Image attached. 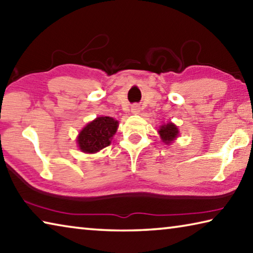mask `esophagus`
<instances>
[{
    "label": "esophagus",
    "instance_id": "esophagus-1",
    "mask_svg": "<svg viewBox=\"0 0 253 253\" xmlns=\"http://www.w3.org/2000/svg\"><path fill=\"white\" fill-rule=\"evenodd\" d=\"M140 111V108H139V106H137V105H134L131 107V113L132 114H138Z\"/></svg>",
    "mask_w": 253,
    "mask_h": 253
}]
</instances>
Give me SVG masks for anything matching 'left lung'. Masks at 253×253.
Here are the masks:
<instances>
[{
	"instance_id": "8db88e82",
	"label": "left lung",
	"mask_w": 253,
	"mask_h": 253,
	"mask_svg": "<svg viewBox=\"0 0 253 253\" xmlns=\"http://www.w3.org/2000/svg\"><path fill=\"white\" fill-rule=\"evenodd\" d=\"M158 132H160V136L163 142L166 145H169L170 143H173V140L178 136V128L176 125H174L173 123H168L160 127Z\"/></svg>"
}]
</instances>
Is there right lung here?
Segmentation results:
<instances>
[{
    "label": "right lung",
    "instance_id": "obj_1",
    "mask_svg": "<svg viewBox=\"0 0 253 253\" xmlns=\"http://www.w3.org/2000/svg\"><path fill=\"white\" fill-rule=\"evenodd\" d=\"M118 122L108 116L97 117L84 127L79 132L77 143L84 153L93 154L109 146L114 135L116 134Z\"/></svg>",
    "mask_w": 253,
    "mask_h": 253
}]
</instances>
